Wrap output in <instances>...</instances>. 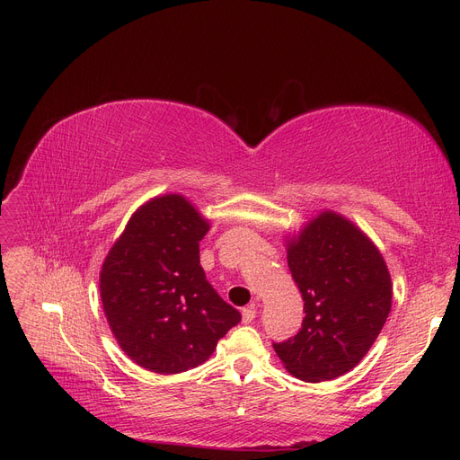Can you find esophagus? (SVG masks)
Here are the masks:
<instances>
[{
    "instance_id": "34e87169",
    "label": "esophagus",
    "mask_w": 460,
    "mask_h": 460,
    "mask_svg": "<svg viewBox=\"0 0 460 460\" xmlns=\"http://www.w3.org/2000/svg\"><path fill=\"white\" fill-rule=\"evenodd\" d=\"M255 315H257L255 305L244 307V309H243V323H244V324H250V323L255 319Z\"/></svg>"
}]
</instances>
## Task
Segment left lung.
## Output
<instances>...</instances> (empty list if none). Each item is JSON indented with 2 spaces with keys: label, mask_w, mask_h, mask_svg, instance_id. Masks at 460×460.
<instances>
[{
  "label": "left lung",
  "mask_w": 460,
  "mask_h": 460,
  "mask_svg": "<svg viewBox=\"0 0 460 460\" xmlns=\"http://www.w3.org/2000/svg\"><path fill=\"white\" fill-rule=\"evenodd\" d=\"M288 270L305 317L274 350L305 382L332 380L356 367L392 309V278L378 248L341 214L321 212L287 243Z\"/></svg>",
  "instance_id": "obj_1"
}]
</instances>
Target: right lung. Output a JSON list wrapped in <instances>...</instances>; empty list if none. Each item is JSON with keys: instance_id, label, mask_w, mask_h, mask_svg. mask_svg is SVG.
<instances>
[{"instance_id": "right-lung-1", "label": "right lung", "mask_w": 460, "mask_h": 460, "mask_svg": "<svg viewBox=\"0 0 460 460\" xmlns=\"http://www.w3.org/2000/svg\"><path fill=\"white\" fill-rule=\"evenodd\" d=\"M208 222L179 196L141 205L101 270V298L119 347L137 366L175 375L201 366L240 323L199 264Z\"/></svg>"}]
</instances>
